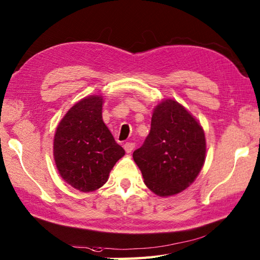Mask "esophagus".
Returning <instances> with one entry per match:
<instances>
[{
  "instance_id": "esophagus-1",
  "label": "esophagus",
  "mask_w": 260,
  "mask_h": 260,
  "mask_svg": "<svg viewBox=\"0 0 260 260\" xmlns=\"http://www.w3.org/2000/svg\"><path fill=\"white\" fill-rule=\"evenodd\" d=\"M123 148H124L126 153H130V152H132V150L135 149V143L134 142H125Z\"/></svg>"
}]
</instances>
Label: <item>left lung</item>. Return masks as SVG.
Wrapping results in <instances>:
<instances>
[{"label": "left lung", "mask_w": 260, "mask_h": 260, "mask_svg": "<svg viewBox=\"0 0 260 260\" xmlns=\"http://www.w3.org/2000/svg\"><path fill=\"white\" fill-rule=\"evenodd\" d=\"M204 130L175 100L155 107L151 129L134 160L147 187L161 197L179 193L191 184L205 162Z\"/></svg>", "instance_id": "8db88e82"}]
</instances>
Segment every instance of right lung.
<instances>
[{"label":"right lung","mask_w":260,"mask_h":260,"mask_svg":"<svg viewBox=\"0 0 260 260\" xmlns=\"http://www.w3.org/2000/svg\"><path fill=\"white\" fill-rule=\"evenodd\" d=\"M54 160L61 177L80 191L102 187L124 155L102 120V96L91 95L63 117L54 136Z\"/></svg>","instance_id":"right-lung-1"}]
</instances>
